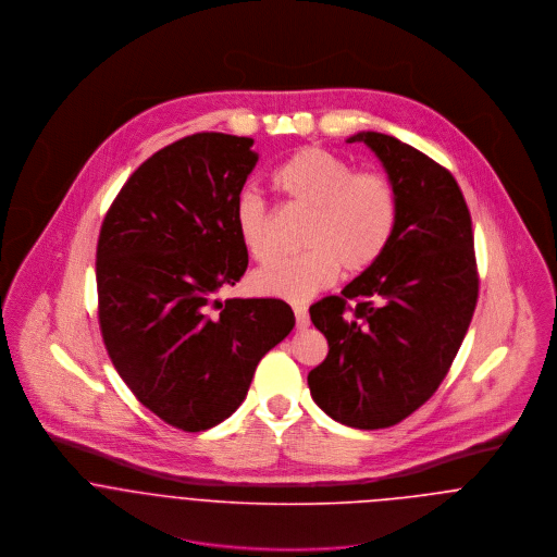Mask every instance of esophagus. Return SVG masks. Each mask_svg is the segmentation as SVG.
Listing matches in <instances>:
<instances>
[{
  "instance_id": "esophagus-1",
  "label": "esophagus",
  "mask_w": 557,
  "mask_h": 557,
  "mask_svg": "<svg viewBox=\"0 0 557 557\" xmlns=\"http://www.w3.org/2000/svg\"><path fill=\"white\" fill-rule=\"evenodd\" d=\"M294 315H296V325H298L300 330L309 327L311 318H309V311H307V307H305V305H294Z\"/></svg>"
}]
</instances>
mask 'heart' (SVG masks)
Instances as JSON below:
<instances>
[{
  "instance_id": "b5f03b06",
  "label": "heart",
  "mask_w": 557,
  "mask_h": 557,
  "mask_svg": "<svg viewBox=\"0 0 557 557\" xmlns=\"http://www.w3.org/2000/svg\"><path fill=\"white\" fill-rule=\"evenodd\" d=\"M287 203L311 212L305 252L283 257L257 270L252 289L292 302H305L345 274L371 270L397 236L400 199L384 171L358 169L325 148H302L272 175ZM234 225L244 250L255 261L276 252L274 219L265 199L246 188L234 203Z\"/></svg>"
}]
</instances>
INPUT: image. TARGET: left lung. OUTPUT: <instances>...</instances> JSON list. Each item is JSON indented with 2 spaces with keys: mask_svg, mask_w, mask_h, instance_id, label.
<instances>
[{
  "mask_svg": "<svg viewBox=\"0 0 557 557\" xmlns=\"http://www.w3.org/2000/svg\"><path fill=\"white\" fill-rule=\"evenodd\" d=\"M384 162L400 199L386 255L309 313L327 341L309 373L319 407L341 424L395 426L435 395L478 300L472 216L453 173L382 133H358Z\"/></svg>",
  "mask_w": 557,
  "mask_h": 557,
  "instance_id": "obj_1",
  "label": "left lung"
}]
</instances>
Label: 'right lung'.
<instances>
[{
	"label": "right lung",
	"mask_w": 557,
	"mask_h": 557,
	"mask_svg": "<svg viewBox=\"0 0 557 557\" xmlns=\"http://www.w3.org/2000/svg\"><path fill=\"white\" fill-rule=\"evenodd\" d=\"M250 146L195 133L162 148L126 180L96 246L107 354L139 403L188 433L238 409L296 323L276 298H219L248 268L234 203L257 164Z\"/></svg>",
	"instance_id": "1"
}]
</instances>
